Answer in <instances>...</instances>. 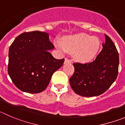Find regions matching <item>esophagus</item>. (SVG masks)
I'll return each mask as SVG.
<instances>
[{
    "label": "esophagus",
    "instance_id": "obj_1",
    "mask_svg": "<svg viewBox=\"0 0 125 125\" xmlns=\"http://www.w3.org/2000/svg\"><path fill=\"white\" fill-rule=\"evenodd\" d=\"M72 63V61L70 60H69L68 59H65V62H64V63L66 64V63Z\"/></svg>",
    "mask_w": 125,
    "mask_h": 125
}]
</instances>
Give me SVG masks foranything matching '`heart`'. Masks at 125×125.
Here are the masks:
<instances>
[{
    "label": "heart",
    "instance_id": "heart-1",
    "mask_svg": "<svg viewBox=\"0 0 125 125\" xmlns=\"http://www.w3.org/2000/svg\"><path fill=\"white\" fill-rule=\"evenodd\" d=\"M56 48L62 53H74L75 59L81 62H88L94 59L100 49L99 39L84 33L68 36L55 41Z\"/></svg>",
    "mask_w": 125,
    "mask_h": 125
}]
</instances>
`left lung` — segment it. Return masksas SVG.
<instances>
[{
    "label": "left lung",
    "instance_id": "left-lung-1",
    "mask_svg": "<svg viewBox=\"0 0 125 125\" xmlns=\"http://www.w3.org/2000/svg\"><path fill=\"white\" fill-rule=\"evenodd\" d=\"M105 42L96 59L88 63H74V72L70 84L75 93L84 97L103 94L116 80L118 73L119 55L115 44L105 34Z\"/></svg>",
    "mask_w": 125,
    "mask_h": 125
}]
</instances>
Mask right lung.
<instances>
[{"instance_id":"add662e5","label":"right lung","mask_w":125,"mask_h":125,"mask_svg":"<svg viewBox=\"0 0 125 125\" xmlns=\"http://www.w3.org/2000/svg\"><path fill=\"white\" fill-rule=\"evenodd\" d=\"M53 49L47 32H24L16 38L9 49L8 73L17 87L31 94L45 90L64 62L50 53Z\"/></svg>"}]
</instances>
